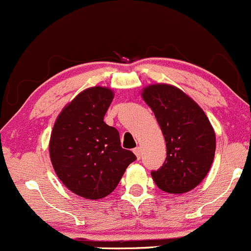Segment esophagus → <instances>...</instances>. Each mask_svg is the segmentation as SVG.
I'll list each match as a JSON object with an SVG mask.
<instances>
[{
    "mask_svg": "<svg viewBox=\"0 0 251 251\" xmlns=\"http://www.w3.org/2000/svg\"><path fill=\"white\" fill-rule=\"evenodd\" d=\"M133 152H134V154L137 155L138 159H140V155H142V149H140V148H135L133 150Z\"/></svg>",
    "mask_w": 251,
    "mask_h": 251,
    "instance_id": "esophagus-1",
    "label": "esophagus"
}]
</instances>
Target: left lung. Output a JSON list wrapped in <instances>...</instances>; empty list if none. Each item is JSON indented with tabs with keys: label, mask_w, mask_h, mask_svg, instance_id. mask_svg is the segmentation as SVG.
Here are the masks:
<instances>
[{
	"label": "left lung",
	"mask_w": 251,
	"mask_h": 251,
	"mask_svg": "<svg viewBox=\"0 0 251 251\" xmlns=\"http://www.w3.org/2000/svg\"><path fill=\"white\" fill-rule=\"evenodd\" d=\"M142 96L153 111L166 143L165 162L151 172L154 183L169 194L195 189L208 175L215 157V131L208 117L175 86L150 85Z\"/></svg>",
	"instance_id": "8db88e82"
}]
</instances>
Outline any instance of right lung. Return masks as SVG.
Segmentation results:
<instances>
[{"instance_id":"obj_1","label":"right lung","mask_w":251,"mask_h":251,"mask_svg":"<svg viewBox=\"0 0 251 251\" xmlns=\"http://www.w3.org/2000/svg\"><path fill=\"white\" fill-rule=\"evenodd\" d=\"M113 97L112 89L100 86L82 91L62 109L50 134L55 174L67 189L87 200L111 194L137 159L122 148L118 129L103 122Z\"/></svg>"}]
</instances>
